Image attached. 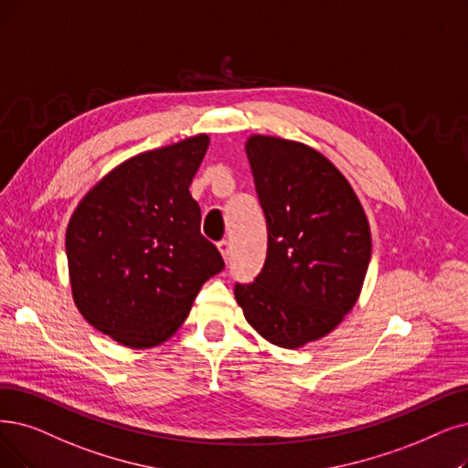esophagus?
<instances>
[{"mask_svg":"<svg viewBox=\"0 0 468 468\" xmlns=\"http://www.w3.org/2000/svg\"><path fill=\"white\" fill-rule=\"evenodd\" d=\"M218 251H220V255H222V259L227 261H230V255H232V246H230V241L229 239H222V241H218Z\"/></svg>","mask_w":468,"mask_h":468,"instance_id":"obj_1","label":"esophagus"}]
</instances>
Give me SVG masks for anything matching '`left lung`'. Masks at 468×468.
<instances>
[{
  "mask_svg": "<svg viewBox=\"0 0 468 468\" xmlns=\"http://www.w3.org/2000/svg\"><path fill=\"white\" fill-rule=\"evenodd\" d=\"M267 218L265 267L236 284L246 321L267 342L297 349L324 338L357 303L370 261L363 205L332 161L302 142H246Z\"/></svg>",
  "mask_w": 468,
  "mask_h": 468,
  "instance_id": "left-lung-1",
  "label": "left lung"
}]
</instances>
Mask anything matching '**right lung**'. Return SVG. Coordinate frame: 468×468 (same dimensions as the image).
<instances>
[{"instance_id": "add662e5", "label": "right lung", "mask_w": 468, "mask_h": 468, "mask_svg": "<svg viewBox=\"0 0 468 468\" xmlns=\"http://www.w3.org/2000/svg\"><path fill=\"white\" fill-rule=\"evenodd\" d=\"M209 136L130 157L80 199L67 227L74 305L121 346L144 349L182 326L194 299L224 269L201 234L190 184Z\"/></svg>"}]
</instances>
